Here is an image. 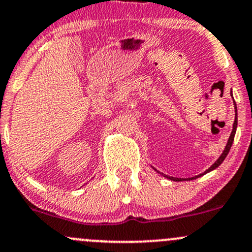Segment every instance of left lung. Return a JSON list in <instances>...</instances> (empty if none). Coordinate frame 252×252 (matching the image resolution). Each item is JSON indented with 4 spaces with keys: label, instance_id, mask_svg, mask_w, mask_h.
<instances>
[{
    "label": "left lung",
    "instance_id": "8db88e82",
    "mask_svg": "<svg viewBox=\"0 0 252 252\" xmlns=\"http://www.w3.org/2000/svg\"><path fill=\"white\" fill-rule=\"evenodd\" d=\"M234 101V100H233ZM234 109H236V118H234V123H233V129H232V132H231V135H229V137H228V141H227V145H226V147H225V149H223V152L222 153H221V156L218 158V160L217 161L214 162V164L212 165L211 167L208 168V170H206L204 171L203 173H201V175H197V176H195V177H191V178H176V177H170V176H166V175H164V173H161V172H159V171L157 170V168H154V170L157 171L158 173H160V175H162L164 177H166V178H168V179H171V181H175V182H182V181H187V179H196V178H198V177H201V176H203V175H206V173H208V172H211V171H213V170H215V168H217L218 166H220L221 165V162L223 161V160H225V158L227 157V154H228V152H229V149H231V147H232V143H233V140H234V135H236V130H237V124H238V121H237V106H236V103H234Z\"/></svg>",
    "mask_w": 252,
    "mask_h": 252
}]
</instances>
